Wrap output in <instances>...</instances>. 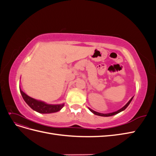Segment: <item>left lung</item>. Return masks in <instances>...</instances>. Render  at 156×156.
Returning a JSON list of instances; mask_svg holds the SVG:
<instances>
[{
  "instance_id": "obj_1",
  "label": "left lung",
  "mask_w": 156,
  "mask_h": 156,
  "mask_svg": "<svg viewBox=\"0 0 156 156\" xmlns=\"http://www.w3.org/2000/svg\"><path fill=\"white\" fill-rule=\"evenodd\" d=\"M133 98H131V100L127 102L126 104L122 107V108H121L120 109H119V110H118L117 111H115V112H110V113H107V114H103V113H100V112H96V111H94V110H92V109H91L90 108H89V110L92 113H94V115H98V116H113V115H116V114H118V113H119V112H122V111H124L126 108L127 107V106H128L129 105V103H131V100H133Z\"/></svg>"
}]
</instances>
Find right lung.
I'll use <instances>...</instances> for the list:
<instances>
[{"label":"right lung","instance_id":"right-lung-1","mask_svg":"<svg viewBox=\"0 0 156 156\" xmlns=\"http://www.w3.org/2000/svg\"><path fill=\"white\" fill-rule=\"evenodd\" d=\"M20 92L21 94L23 100H25L28 105L34 111L39 113H42V114H49V113L58 112L62 109V108L64 105V103H62V104L52 105L48 104V103H46L44 101L37 100L36 99H34L27 95L25 92L22 91L21 88Z\"/></svg>","mask_w":156,"mask_h":156}]
</instances>
